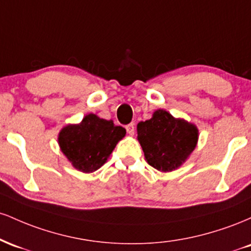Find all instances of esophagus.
<instances>
[{"label":"esophagus","instance_id":"1","mask_svg":"<svg viewBox=\"0 0 251 251\" xmlns=\"http://www.w3.org/2000/svg\"><path fill=\"white\" fill-rule=\"evenodd\" d=\"M126 131H127L128 134L133 135L134 134V124L131 123L128 125H126Z\"/></svg>","mask_w":251,"mask_h":251}]
</instances>
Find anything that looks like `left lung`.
I'll return each instance as SVG.
<instances>
[{
  "instance_id": "8db88e82",
  "label": "left lung",
  "mask_w": 251,
  "mask_h": 251,
  "mask_svg": "<svg viewBox=\"0 0 251 251\" xmlns=\"http://www.w3.org/2000/svg\"><path fill=\"white\" fill-rule=\"evenodd\" d=\"M138 140L151 166L166 172L179 168L194 151L198 129L183 119H176L164 109L137 126Z\"/></svg>"
}]
</instances>
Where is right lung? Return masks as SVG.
<instances>
[{"instance_id":"right-lung-1","label":"right lung","mask_w":251,"mask_h":251,"mask_svg":"<svg viewBox=\"0 0 251 251\" xmlns=\"http://www.w3.org/2000/svg\"><path fill=\"white\" fill-rule=\"evenodd\" d=\"M126 129L112 120L88 114L79 125H68L59 134V145L73 166L80 171H96L106 163Z\"/></svg>"}]
</instances>
